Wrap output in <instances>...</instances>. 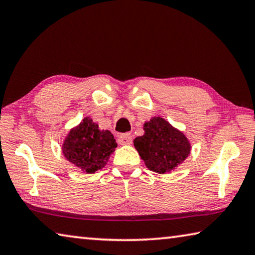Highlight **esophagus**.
Listing matches in <instances>:
<instances>
[{"label": "esophagus", "instance_id": "1", "mask_svg": "<svg viewBox=\"0 0 255 255\" xmlns=\"http://www.w3.org/2000/svg\"><path fill=\"white\" fill-rule=\"evenodd\" d=\"M118 143L120 145H130L132 143V137L129 133H124L118 137Z\"/></svg>", "mask_w": 255, "mask_h": 255}]
</instances>
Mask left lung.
<instances>
[{"label": "left lung", "mask_w": 255, "mask_h": 255, "mask_svg": "<svg viewBox=\"0 0 255 255\" xmlns=\"http://www.w3.org/2000/svg\"><path fill=\"white\" fill-rule=\"evenodd\" d=\"M143 128L144 135L133 139V146L148 170L170 173L190 155L191 144L187 136L164 118H150Z\"/></svg>", "instance_id": "obj_1"}]
</instances>
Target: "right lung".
<instances>
[{
    "instance_id": "right-lung-1",
    "label": "right lung",
    "mask_w": 255,
    "mask_h": 255,
    "mask_svg": "<svg viewBox=\"0 0 255 255\" xmlns=\"http://www.w3.org/2000/svg\"><path fill=\"white\" fill-rule=\"evenodd\" d=\"M117 143L109 130H101L90 117L72 128L63 141V154L68 162L92 174L106 166Z\"/></svg>"
}]
</instances>
